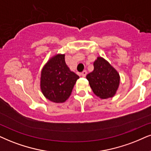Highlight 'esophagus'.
I'll return each mask as SVG.
<instances>
[{"mask_svg": "<svg viewBox=\"0 0 151 151\" xmlns=\"http://www.w3.org/2000/svg\"><path fill=\"white\" fill-rule=\"evenodd\" d=\"M81 74L82 77H85L86 76V74H87V72L86 71V70H83V71L81 72Z\"/></svg>", "mask_w": 151, "mask_h": 151, "instance_id": "obj_1", "label": "esophagus"}]
</instances>
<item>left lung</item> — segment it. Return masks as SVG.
Masks as SVG:
<instances>
[{"instance_id": "left-lung-1", "label": "left lung", "mask_w": 151, "mask_h": 151, "mask_svg": "<svg viewBox=\"0 0 151 151\" xmlns=\"http://www.w3.org/2000/svg\"><path fill=\"white\" fill-rule=\"evenodd\" d=\"M93 66V71L86 76L93 92L101 99L114 97L120 83L118 72L102 57H98Z\"/></svg>"}]
</instances>
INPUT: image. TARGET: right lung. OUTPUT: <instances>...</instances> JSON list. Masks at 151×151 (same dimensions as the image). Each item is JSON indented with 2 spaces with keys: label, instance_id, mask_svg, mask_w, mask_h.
<instances>
[{
  "label": "right lung",
  "instance_id": "add662e5",
  "mask_svg": "<svg viewBox=\"0 0 151 151\" xmlns=\"http://www.w3.org/2000/svg\"><path fill=\"white\" fill-rule=\"evenodd\" d=\"M79 78L66 65L65 54H56L49 59L42 70V93L51 102L63 103L69 98Z\"/></svg>",
  "mask_w": 151,
  "mask_h": 151
}]
</instances>
